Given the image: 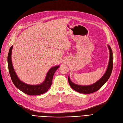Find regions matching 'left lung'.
I'll list each match as a JSON object with an SVG mask.
<instances>
[{"instance_id":"8db88e82","label":"left lung","mask_w":123,"mask_h":123,"mask_svg":"<svg viewBox=\"0 0 123 123\" xmlns=\"http://www.w3.org/2000/svg\"><path fill=\"white\" fill-rule=\"evenodd\" d=\"M108 47L110 52L109 61L107 69L106 71V72L105 73L104 75L98 80V81H97L95 83L90 86H80L75 84L73 82H72L70 78V77L68 76L69 83L70 86L74 90L78 92L82 93V94H91V93L97 91H98L108 80L112 72L113 67V62L112 50L111 49V47H110L109 45H108Z\"/></svg>"}]
</instances>
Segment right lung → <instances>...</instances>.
Here are the masks:
<instances>
[{
  "mask_svg": "<svg viewBox=\"0 0 123 123\" xmlns=\"http://www.w3.org/2000/svg\"><path fill=\"white\" fill-rule=\"evenodd\" d=\"M12 47H13L12 46H11L8 52L7 63L11 78L15 86L25 94L29 95H39L46 92L51 86L54 74L60 67V66L52 67L48 71L44 82L41 84L39 85H29V84L25 83L19 79L12 66L11 57Z\"/></svg>",
  "mask_w": 123,
  "mask_h": 123,
  "instance_id": "add662e5",
  "label": "right lung"
}]
</instances>
